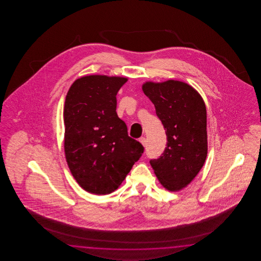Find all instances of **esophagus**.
Wrapping results in <instances>:
<instances>
[{
	"instance_id": "1",
	"label": "esophagus",
	"mask_w": 261,
	"mask_h": 261,
	"mask_svg": "<svg viewBox=\"0 0 261 261\" xmlns=\"http://www.w3.org/2000/svg\"><path fill=\"white\" fill-rule=\"evenodd\" d=\"M139 142L143 144L144 146L146 145V139L144 138V137H141V138L139 139Z\"/></svg>"
}]
</instances>
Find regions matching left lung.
I'll return each instance as SVG.
<instances>
[{
    "label": "left lung",
    "mask_w": 261,
    "mask_h": 261,
    "mask_svg": "<svg viewBox=\"0 0 261 261\" xmlns=\"http://www.w3.org/2000/svg\"><path fill=\"white\" fill-rule=\"evenodd\" d=\"M143 91L154 103L167 135L163 154L150 164L165 189L179 191L196 177L205 162V103L191 86L176 80L145 82Z\"/></svg>",
    "instance_id": "left-lung-1"
}]
</instances>
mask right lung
Here are the masks:
<instances>
[{"instance_id":"1","label":"right lung","mask_w":261,"mask_h":261,"mask_svg":"<svg viewBox=\"0 0 261 261\" xmlns=\"http://www.w3.org/2000/svg\"><path fill=\"white\" fill-rule=\"evenodd\" d=\"M125 77L87 75L68 90L64 105V152L79 186L89 193L110 194L121 185L144 146L128 135L117 117L118 90Z\"/></svg>"}]
</instances>
